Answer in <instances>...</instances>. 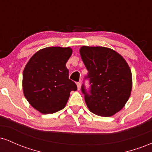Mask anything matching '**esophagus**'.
<instances>
[{"mask_svg":"<svg viewBox=\"0 0 152 152\" xmlns=\"http://www.w3.org/2000/svg\"><path fill=\"white\" fill-rule=\"evenodd\" d=\"M76 85H77L78 90H80V89H81V82H78V83H76Z\"/></svg>","mask_w":152,"mask_h":152,"instance_id":"obj_1","label":"esophagus"}]
</instances>
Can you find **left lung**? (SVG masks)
Listing matches in <instances>:
<instances>
[{
  "mask_svg": "<svg viewBox=\"0 0 152 152\" xmlns=\"http://www.w3.org/2000/svg\"><path fill=\"white\" fill-rule=\"evenodd\" d=\"M80 54L88 70L81 92L88 109L101 116H111L119 111L130 96L132 72L120 54L106 47L83 46Z\"/></svg>",
  "mask_w": 152,
  "mask_h": 152,
  "instance_id": "8db88e82",
  "label": "left lung"
}]
</instances>
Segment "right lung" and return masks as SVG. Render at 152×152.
<instances>
[{"label": "right lung", "mask_w": 152, "mask_h": 152, "mask_svg": "<svg viewBox=\"0 0 152 152\" xmlns=\"http://www.w3.org/2000/svg\"><path fill=\"white\" fill-rule=\"evenodd\" d=\"M71 54L70 48L48 47L36 52L26 64L23 75L24 96L42 114L64 109L70 92L77 90L66 66Z\"/></svg>", "instance_id": "1"}]
</instances>
